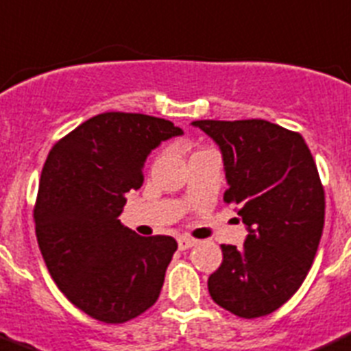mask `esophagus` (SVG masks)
Masks as SVG:
<instances>
[{
  "label": "esophagus",
  "mask_w": 351,
  "mask_h": 351,
  "mask_svg": "<svg viewBox=\"0 0 351 351\" xmlns=\"http://www.w3.org/2000/svg\"><path fill=\"white\" fill-rule=\"evenodd\" d=\"M195 244H197V241H195V239L186 237V235H182V237L178 239V250H180V251L191 250V247H194Z\"/></svg>",
  "instance_id": "esophagus-1"
}]
</instances>
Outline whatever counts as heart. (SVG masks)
<instances>
[{
	"mask_svg": "<svg viewBox=\"0 0 351 351\" xmlns=\"http://www.w3.org/2000/svg\"><path fill=\"white\" fill-rule=\"evenodd\" d=\"M197 152H199V150H197Z\"/></svg>",
	"mask_w": 351,
	"mask_h": 351,
	"instance_id": "heart-1",
	"label": "heart"
}]
</instances>
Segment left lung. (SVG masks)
<instances>
[{"instance_id":"1","label":"left lung","mask_w":351,"mask_h":351,"mask_svg":"<svg viewBox=\"0 0 351 351\" xmlns=\"http://www.w3.org/2000/svg\"><path fill=\"white\" fill-rule=\"evenodd\" d=\"M220 147L228 189L247 227L242 247L221 244L209 275L213 301L242 319L280 308L303 284L324 228L326 197L308 145L265 119L194 121Z\"/></svg>"}]
</instances>
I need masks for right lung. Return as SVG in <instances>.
<instances>
[{
  "label": "right lung",
  "instance_id": "1",
  "mask_svg": "<svg viewBox=\"0 0 351 351\" xmlns=\"http://www.w3.org/2000/svg\"><path fill=\"white\" fill-rule=\"evenodd\" d=\"M183 131L145 114L104 112L51 147L34 206L36 237L51 279L72 304L123 324L157 301L178 244L140 237L119 220L126 192L143 183V162Z\"/></svg>",
  "mask_w": 351,
  "mask_h": 351
}]
</instances>
